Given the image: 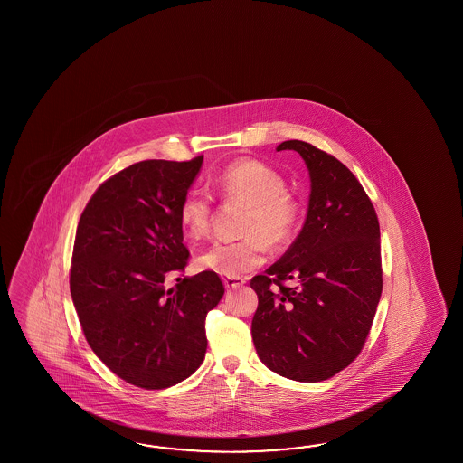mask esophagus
Returning <instances> with one entry per match:
<instances>
[{
  "label": "esophagus",
  "instance_id": "1",
  "mask_svg": "<svg viewBox=\"0 0 463 463\" xmlns=\"http://www.w3.org/2000/svg\"><path fill=\"white\" fill-rule=\"evenodd\" d=\"M246 281L243 278H223V285L227 289H236L240 286L245 285Z\"/></svg>",
  "mask_w": 463,
  "mask_h": 463
}]
</instances>
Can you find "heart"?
<instances>
[{
  "mask_svg": "<svg viewBox=\"0 0 463 463\" xmlns=\"http://www.w3.org/2000/svg\"><path fill=\"white\" fill-rule=\"evenodd\" d=\"M225 203L245 207L240 233L241 240L213 243L197 256L198 269L227 278L250 273L266 261L269 246L281 250L289 245L298 222V203L286 192L285 178L275 168L255 158H240L215 177ZM212 198L192 188L182 197L178 220L192 240L207 236L212 225Z\"/></svg>",
  "mask_w": 463,
  "mask_h": 463,
  "instance_id": "b5f03b06",
  "label": "heart"
}]
</instances>
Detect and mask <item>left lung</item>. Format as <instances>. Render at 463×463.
I'll use <instances>...</instances> for the list:
<instances>
[{
  "instance_id": "left-lung-1",
  "label": "left lung",
  "mask_w": 463,
  "mask_h": 463,
  "mask_svg": "<svg viewBox=\"0 0 463 463\" xmlns=\"http://www.w3.org/2000/svg\"><path fill=\"white\" fill-rule=\"evenodd\" d=\"M309 170L305 225L283 258L251 279V335L261 363L299 383L337 374L361 353L383 293L381 232L373 202L337 158L303 140Z\"/></svg>"
}]
</instances>
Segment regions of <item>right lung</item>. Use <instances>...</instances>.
I'll list each match as a JSON object with an SVG mask.
<instances>
[{
  "instance_id": "add662e5",
  "label": "right lung",
  "mask_w": 463,
  "mask_h": 463,
  "mask_svg": "<svg viewBox=\"0 0 463 463\" xmlns=\"http://www.w3.org/2000/svg\"><path fill=\"white\" fill-rule=\"evenodd\" d=\"M203 156L144 160L94 192L79 220L71 296L94 354L126 383L165 389L197 371L205 317L225 288L217 273L184 276L190 253L178 220ZM174 277L178 285L166 289Z\"/></svg>"
}]
</instances>
